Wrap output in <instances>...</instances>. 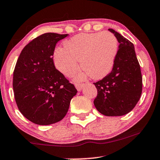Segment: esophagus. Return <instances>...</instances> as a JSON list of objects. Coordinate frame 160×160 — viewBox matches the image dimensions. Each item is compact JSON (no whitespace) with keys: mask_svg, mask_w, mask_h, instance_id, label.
Segmentation results:
<instances>
[{"mask_svg":"<svg viewBox=\"0 0 160 160\" xmlns=\"http://www.w3.org/2000/svg\"><path fill=\"white\" fill-rule=\"evenodd\" d=\"M84 84H80V83L75 84V86H76V88L77 91H82V88H83V87H84Z\"/></svg>","mask_w":160,"mask_h":160,"instance_id":"esophagus-1","label":"esophagus"}]
</instances>
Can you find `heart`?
I'll return each instance as SVG.
<instances>
[{"label":"heart","instance_id":"1","mask_svg":"<svg viewBox=\"0 0 160 160\" xmlns=\"http://www.w3.org/2000/svg\"><path fill=\"white\" fill-rule=\"evenodd\" d=\"M54 51V63L60 72L72 76L81 67L84 75L100 79L112 71L118 51V39L108 31L81 33ZM80 77H78L79 79Z\"/></svg>","mask_w":160,"mask_h":160}]
</instances>
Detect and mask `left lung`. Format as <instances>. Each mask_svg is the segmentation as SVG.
<instances>
[{"mask_svg":"<svg viewBox=\"0 0 160 160\" xmlns=\"http://www.w3.org/2000/svg\"><path fill=\"white\" fill-rule=\"evenodd\" d=\"M108 31L118 39L119 49L112 72L93 83L97 89L93 104L103 115L122 116L131 112L139 100L142 76L134 45L114 30Z\"/></svg>","mask_w":160,"mask_h":160,"instance_id":"8db88e82","label":"left lung"}]
</instances>
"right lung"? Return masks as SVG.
<instances>
[{
	"instance_id": "right-lung-1",
	"label": "right lung",
	"mask_w": 160,
	"mask_h": 160,
	"mask_svg": "<svg viewBox=\"0 0 160 160\" xmlns=\"http://www.w3.org/2000/svg\"><path fill=\"white\" fill-rule=\"evenodd\" d=\"M67 34L46 33L22 49L13 72V91L18 109L38 125L61 121L77 90L54 67L56 44Z\"/></svg>"
}]
</instances>
